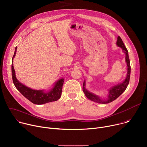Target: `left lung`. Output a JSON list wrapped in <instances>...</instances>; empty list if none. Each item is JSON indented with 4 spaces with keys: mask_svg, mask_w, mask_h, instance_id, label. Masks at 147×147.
I'll return each instance as SVG.
<instances>
[{
    "mask_svg": "<svg viewBox=\"0 0 147 147\" xmlns=\"http://www.w3.org/2000/svg\"><path fill=\"white\" fill-rule=\"evenodd\" d=\"M116 45L120 48H121L122 51L124 53L125 55V61L126 62L127 66V75L125 78L121 82L117 84L112 87L111 88L108 90V98H107L105 99L101 98L100 96L95 95V94L89 91L86 88V81L84 80L83 83V87H82V90L83 92H84L86 96L92 101H94L96 103H102V104H106L110 102H112V101L116 99L127 88V86L129 83L130 77V71H131V67H130V61L129 57L128 54V51L127 48L124 46V44L121 38L118 36L117 42H116Z\"/></svg>",
    "mask_w": 147,
    "mask_h": 147,
    "instance_id": "left-lung-1",
    "label": "left lung"
}]
</instances>
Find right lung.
<instances>
[{"label": "right lung", "instance_id": "add662e5", "mask_svg": "<svg viewBox=\"0 0 147 147\" xmlns=\"http://www.w3.org/2000/svg\"><path fill=\"white\" fill-rule=\"evenodd\" d=\"M17 48V47H16L12 59L11 73L13 83L17 90L32 103L36 105H42L51 102L56 101L60 99L61 95L63 84L65 81L64 78H60L57 80L53 84L52 88L49 91H45V90H37L32 89L24 86L23 84L17 80L13 66V59L16 56Z\"/></svg>", "mask_w": 147, "mask_h": 147}]
</instances>
